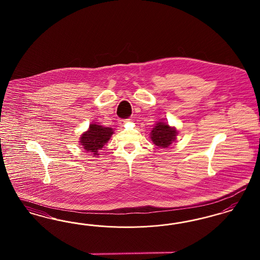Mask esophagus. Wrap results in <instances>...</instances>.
<instances>
[{"instance_id": "34e87169", "label": "esophagus", "mask_w": 260, "mask_h": 260, "mask_svg": "<svg viewBox=\"0 0 260 260\" xmlns=\"http://www.w3.org/2000/svg\"><path fill=\"white\" fill-rule=\"evenodd\" d=\"M126 120H122V122H121V124H122V125H123V124H125V123H126Z\"/></svg>"}]
</instances>
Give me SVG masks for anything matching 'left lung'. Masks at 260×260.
<instances>
[{
  "instance_id": "8db88e82",
  "label": "left lung",
  "mask_w": 260,
  "mask_h": 260,
  "mask_svg": "<svg viewBox=\"0 0 260 260\" xmlns=\"http://www.w3.org/2000/svg\"><path fill=\"white\" fill-rule=\"evenodd\" d=\"M177 134L175 126H171L164 121H159L150 132V139L159 148L168 149L176 140Z\"/></svg>"
}]
</instances>
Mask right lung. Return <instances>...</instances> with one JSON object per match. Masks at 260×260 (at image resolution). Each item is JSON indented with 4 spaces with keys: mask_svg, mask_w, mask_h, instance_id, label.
<instances>
[{
    "mask_svg": "<svg viewBox=\"0 0 260 260\" xmlns=\"http://www.w3.org/2000/svg\"><path fill=\"white\" fill-rule=\"evenodd\" d=\"M114 131L110 126H104L97 123H91L87 132L80 135V145L87 153L93 157L99 155V150L109 142Z\"/></svg>",
    "mask_w": 260,
    "mask_h": 260,
    "instance_id": "obj_1",
    "label": "right lung"
}]
</instances>
